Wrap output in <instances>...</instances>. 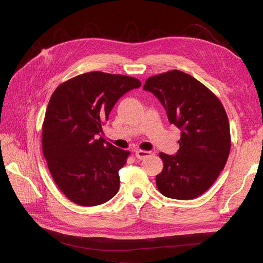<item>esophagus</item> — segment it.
Wrapping results in <instances>:
<instances>
[{
  "mask_svg": "<svg viewBox=\"0 0 263 263\" xmlns=\"http://www.w3.org/2000/svg\"><path fill=\"white\" fill-rule=\"evenodd\" d=\"M148 156H150V151H145V150H137L136 151V157L138 159H140V160H142V159H145Z\"/></svg>",
  "mask_w": 263,
  "mask_h": 263,
  "instance_id": "1",
  "label": "esophagus"
}]
</instances>
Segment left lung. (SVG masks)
Listing matches in <instances>:
<instances>
[{
    "mask_svg": "<svg viewBox=\"0 0 263 263\" xmlns=\"http://www.w3.org/2000/svg\"><path fill=\"white\" fill-rule=\"evenodd\" d=\"M144 90L160 101L170 124L181 130L178 153L159 154L163 170L156 177L158 190L176 200L202 195L216 181L229 156L224 106L204 84L179 70L148 78Z\"/></svg>",
    "mask_w": 263,
    "mask_h": 263,
    "instance_id": "1",
    "label": "left lung"
}]
</instances>
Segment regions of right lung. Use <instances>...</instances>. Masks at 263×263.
<instances>
[{
	"instance_id": "add662e5",
	"label": "right lung",
	"mask_w": 263,
	"mask_h": 263,
	"mask_svg": "<svg viewBox=\"0 0 263 263\" xmlns=\"http://www.w3.org/2000/svg\"><path fill=\"white\" fill-rule=\"evenodd\" d=\"M140 85L136 78L93 71L52 93L43 124V153L53 181L70 201L95 206L118 192V171L129 151L98 136L116 102Z\"/></svg>"
}]
</instances>
